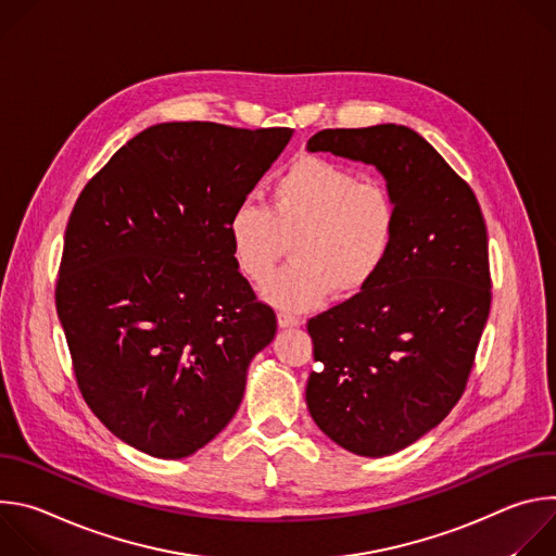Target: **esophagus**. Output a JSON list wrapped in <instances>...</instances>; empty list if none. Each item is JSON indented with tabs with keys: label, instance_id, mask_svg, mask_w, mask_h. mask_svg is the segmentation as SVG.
Wrapping results in <instances>:
<instances>
[{
	"label": "esophagus",
	"instance_id": "obj_1",
	"mask_svg": "<svg viewBox=\"0 0 556 556\" xmlns=\"http://www.w3.org/2000/svg\"><path fill=\"white\" fill-rule=\"evenodd\" d=\"M277 321H279L281 328H299V326L303 324L301 316L290 314V312H279V314H277Z\"/></svg>",
	"mask_w": 556,
	"mask_h": 556
}]
</instances>
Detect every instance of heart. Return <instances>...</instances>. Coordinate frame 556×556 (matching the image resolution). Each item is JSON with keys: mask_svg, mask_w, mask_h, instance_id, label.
I'll return each mask as SVG.
<instances>
[{"mask_svg": "<svg viewBox=\"0 0 556 556\" xmlns=\"http://www.w3.org/2000/svg\"><path fill=\"white\" fill-rule=\"evenodd\" d=\"M399 226V202L380 180H361L321 155H299L270 185L268 206L237 204L226 232L230 255L262 283L292 242V264L266 283V296L292 312L319 305L334 290L354 296L382 270Z\"/></svg>", "mask_w": 556, "mask_h": 556, "instance_id": "heart-1", "label": "heart"}]
</instances>
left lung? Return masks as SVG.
<instances>
[{"instance_id":"1","label":"left lung","mask_w":556,"mask_h":556,"mask_svg":"<svg viewBox=\"0 0 556 556\" xmlns=\"http://www.w3.org/2000/svg\"><path fill=\"white\" fill-rule=\"evenodd\" d=\"M307 149L374 165L399 202L376 279L307 321L319 367L305 387L309 416L339 446L391 455L466 389L491 312L486 222L472 189L405 125L324 129Z\"/></svg>"}]
</instances>
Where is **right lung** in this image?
Segmentation results:
<instances>
[{"mask_svg":"<svg viewBox=\"0 0 556 556\" xmlns=\"http://www.w3.org/2000/svg\"><path fill=\"white\" fill-rule=\"evenodd\" d=\"M288 127L153 125L84 187L65 228L56 314L92 414L129 446L178 459L235 416L277 332L230 255L226 224Z\"/></svg>","mask_w":556,"mask_h":556,"instance_id":"right-lung-1","label":"right lung"}]
</instances>
